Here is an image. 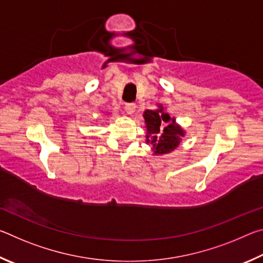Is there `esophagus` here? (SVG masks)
I'll return each instance as SVG.
<instances>
[{"label": "esophagus", "mask_w": 263, "mask_h": 263, "mask_svg": "<svg viewBox=\"0 0 263 263\" xmlns=\"http://www.w3.org/2000/svg\"><path fill=\"white\" fill-rule=\"evenodd\" d=\"M136 111V104L130 103V104H126L125 105V112L127 115H133V112Z\"/></svg>", "instance_id": "obj_1"}]
</instances>
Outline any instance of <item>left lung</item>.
<instances>
[{
	"mask_svg": "<svg viewBox=\"0 0 263 263\" xmlns=\"http://www.w3.org/2000/svg\"><path fill=\"white\" fill-rule=\"evenodd\" d=\"M146 124V144L152 146L153 155L172 153L179 147L185 131L176 123L175 117L166 112L162 104L158 109L146 110L144 112Z\"/></svg>",
	"mask_w": 263,
	"mask_h": 263,
	"instance_id": "left-lung-1",
	"label": "left lung"
}]
</instances>
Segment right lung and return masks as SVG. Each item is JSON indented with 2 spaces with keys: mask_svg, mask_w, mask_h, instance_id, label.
<instances>
[{
  "mask_svg": "<svg viewBox=\"0 0 263 263\" xmlns=\"http://www.w3.org/2000/svg\"><path fill=\"white\" fill-rule=\"evenodd\" d=\"M106 114H108V112H106Z\"/></svg>",
  "mask_w": 263,
  "mask_h": 263,
  "instance_id": "right-lung-1",
  "label": "right lung"
}]
</instances>
